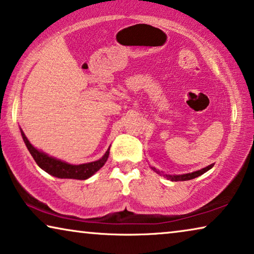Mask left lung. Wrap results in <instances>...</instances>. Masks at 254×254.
Segmentation results:
<instances>
[{"instance_id":"8db88e82","label":"left lung","mask_w":254,"mask_h":254,"mask_svg":"<svg viewBox=\"0 0 254 254\" xmlns=\"http://www.w3.org/2000/svg\"><path fill=\"white\" fill-rule=\"evenodd\" d=\"M213 167V165H208L207 167L203 168V170H199L197 172H193V173H189V174H183V175H166V178L168 180H171V181H187V180H191V179H194L197 178V176H200L201 174H204L205 172H207L208 170H211ZM154 170V168H153Z\"/></svg>"}]
</instances>
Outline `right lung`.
<instances>
[{"label": "right lung", "instance_id": "1", "mask_svg": "<svg viewBox=\"0 0 254 254\" xmlns=\"http://www.w3.org/2000/svg\"><path fill=\"white\" fill-rule=\"evenodd\" d=\"M21 135H23V139L26 144L29 153L32 154V157L34 158L35 163L39 165V167H41L43 171L49 173L50 175L56 176L60 179H75V180H86L90 178L91 175L95 174L101 167L104 166V164L108 160L110 149L106 151L104 156L102 157V159L97 161H93L89 164H82V165H69L64 161H61L58 159H55L53 157L47 156L46 153L40 152L39 150H36L33 146L26 136L21 130Z\"/></svg>", "mask_w": 254, "mask_h": 254}]
</instances>
